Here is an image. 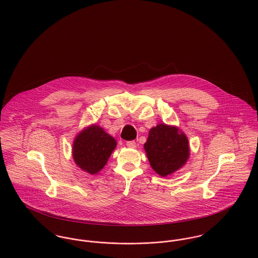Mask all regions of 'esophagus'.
<instances>
[{
  "instance_id": "esophagus-1",
  "label": "esophagus",
  "mask_w": 258,
  "mask_h": 258,
  "mask_svg": "<svg viewBox=\"0 0 258 258\" xmlns=\"http://www.w3.org/2000/svg\"><path fill=\"white\" fill-rule=\"evenodd\" d=\"M126 146L129 148H136V142L135 141H127Z\"/></svg>"
}]
</instances>
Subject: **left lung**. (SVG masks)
Segmentation results:
<instances>
[{
	"mask_svg": "<svg viewBox=\"0 0 258 258\" xmlns=\"http://www.w3.org/2000/svg\"><path fill=\"white\" fill-rule=\"evenodd\" d=\"M144 149L151 167L161 177L181 169L189 156L186 136L176 126L164 123L149 131Z\"/></svg>",
	"mask_w": 258,
	"mask_h": 258,
	"instance_id": "obj_1",
	"label": "left lung"
}]
</instances>
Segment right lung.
<instances>
[{"instance_id": "right-lung-1", "label": "right lung", "mask_w": 258, "mask_h": 258, "mask_svg": "<svg viewBox=\"0 0 258 258\" xmlns=\"http://www.w3.org/2000/svg\"><path fill=\"white\" fill-rule=\"evenodd\" d=\"M117 145L115 139L98 125L83 129L74 139L73 157L75 164L83 171L97 174L107 163Z\"/></svg>"}]
</instances>
